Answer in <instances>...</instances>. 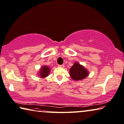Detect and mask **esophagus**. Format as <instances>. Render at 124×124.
I'll use <instances>...</instances> for the list:
<instances>
[{"label":"esophagus","instance_id":"obj_1","mask_svg":"<svg viewBox=\"0 0 124 124\" xmlns=\"http://www.w3.org/2000/svg\"><path fill=\"white\" fill-rule=\"evenodd\" d=\"M58 66H59V67H60V68H64V65H58Z\"/></svg>","mask_w":124,"mask_h":124}]
</instances>
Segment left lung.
I'll return each mask as SVG.
<instances>
[{
	"mask_svg": "<svg viewBox=\"0 0 124 124\" xmlns=\"http://www.w3.org/2000/svg\"><path fill=\"white\" fill-rule=\"evenodd\" d=\"M69 74L72 79L78 81L87 78L89 75V71L83 65L76 62L70 69Z\"/></svg>",
	"mask_w": 124,
	"mask_h": 124,
	"instance_id": "left-lung-1",
	"label": "left lung"
}]
</instances>
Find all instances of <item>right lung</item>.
I'll return each instance as SVG.
<instances>
[{
	"instance_id": "add662e5",
	"label": "right lung",
	"mask_w": 124,
	"mask_h": 124,
	"mask_svg": "<svg viewBox=\"0 0 124 124\" xmlns=\"http://www.w3.org/2000/svg\"><path fill=\"white\" fill-rule=\"evenodd\" d=\"M50 68L47 65H43L41 66L40 69L37 73V75L41 78H45L49 75L50 72Z\"/></svg>"
}]
</instances>
